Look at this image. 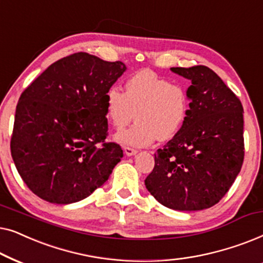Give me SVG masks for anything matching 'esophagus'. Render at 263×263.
<instances>
[{"mask_svg":"<svg viewBox=\"0 0 263 263\" xmlns=\"http://www.w3.org/2000/svg\"><path fill=\"white\" fill-rule=\"evenodd\" d=\"M124 153H125V156L132 157V156H135V154L138 153V149L132 148V147H124Z\"/></svg>","mask_w":263,"mask_h":263,"instance_id":"1","label":"esophagus"}]
</instances>
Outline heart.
<instances>
[{"label":"heart","mask_w":263,"mask_h":263,"mask_svg":"<svg viewBox=\"0 0 263 263\" xmlns=\"http://www.w3.org/2000/svg\"><path fill=\"white\" fill-rule=\"evenodd\" d=\"M188 111L185 89L151 70L132 75L125 92L114 86L105 95V112L114 128H124L134 116L138 118L130 129L115 136L116 141L127 146L143 147L157 139H172L182 128Z\"/></svg>","instance_id":"obj_1"}]
</instances>
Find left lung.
I'll return each instance as SVG.
<instances>
[{
	"instance_id": "8db88e82",
	"label": "left lung",
	"mask_w": 263,
	"mask_h": 263,
	"mask_svg": "<svg viewBox=\"0 0 263 263\" xmlns=\"http://www.w3.org/2000/svg\"><path fill=\"white\" fill-rule=\"evenodd\" d=\"M171 71L192 81L184 123L154 154L145 179L151 195L175 211H202L229 192L244 159L243 106L235 93L206 66Z\"/></svg>"
}]
</instances>
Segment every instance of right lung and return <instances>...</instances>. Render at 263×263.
I'll return each instance as SVG.
<instances>
[{"mask_svg": "<svg viewBox=\"0 0 263 263\" xmlns=\"http://www.w3.org/2000/svg\"><path fill=\"white\" fill-rule=\"evenodd\" d=\"M125 70L120 61L78 52L52 63L23 92L10 151L32 193L69 204L107 181L123 151L105 142V95Z\"/></svg>", "mask_w": 263, "mask_h": 263, "instance_id": "right-lung-1", "label": "right lung"}]
</instances>
